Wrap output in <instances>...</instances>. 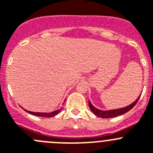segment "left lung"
Here are the masks:
<instances>
[{
    "instance_id": "left-lung-1",
    "label": "left lung",
    "mask_w": 153,
    "mask_h": 153,
    "mask_svg": "<svg viewBox=\"0 0 153 153\" xmlns=\"http://www.w3.org/2000/svg\"><path fill=\"white\" fill-rule=\"evenodd\" d=\"M141 94H140L139 97L137 98L136 101L132 103L130 105L127 106L126 107H123V108H120V109H116V110H98V109L95 108L92 104H91L89 101H88V106H89L90 109H91V111L97 116H100L101 118H105V119H109V118H113L116 117V116H120V115H123L124 113H127L128 111H129L130 110H131L136 104L137 103L138 100L140 99V97Z\"/></svg>"
}]
</instances>
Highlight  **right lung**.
Returning <instances> with one entry per match:
<instances>
[{
    "label": "right lung",
    "instance_id": "obj_1",
    "mask_svg": "<svg viewBox=\"0 0 153 153\" xmlns=\"http://www.w3.org/2000/svg\"><path fill=\"white\" fill-rule=\"evenodd\" d=\"M62 108L59 109V110H55V111H53V112H51V113H34V112L27 111V110H25V111H27V113H30V114L34 115V116H40V117L50 118V117H52V116H56L57 114H59V113L61 112V110H62Z\"/></svg>",
    "mask_w": 153,
    "mask_h": 153
}]
</instances>
